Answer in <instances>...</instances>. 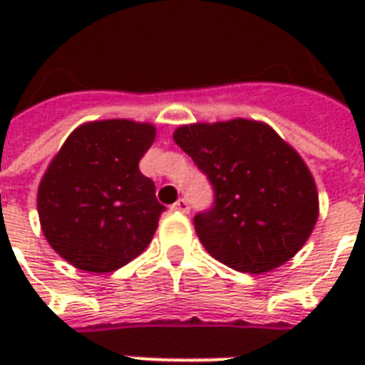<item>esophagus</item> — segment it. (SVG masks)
Segmentation results:
<instances>
[{
    "mask_svg": "<svg viewBox=\"0 0 365 365\" xmlns=\"http://www.w3.org/2000/svg\"><path fill=\"white\" fill-rule=\"evenodd\" d=\"M170 209H172L174 213H190V203H187L185 199H180V201H175Z\"/></svg>",
    "mask_w": 365,
    "mask_h": 365,
    "instance_id": "obj_1",
    "label": "esophagus"
}]
</instances>
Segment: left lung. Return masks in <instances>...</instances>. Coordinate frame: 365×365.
<instances>
[{"label": "left lung", "instance_id": "1", "mask_svg": "<svg viewBox=\"0 0 365 365\" xmlns=\"http://www.w3.org/2000/svg\"><path fill=\"white\" fill-rule=\"evenodd\" d=\"M174 140L213 185V207L193 222L215 260L264 274L303 248L319 193L303 158L274 128L252 119L193 123L175 128Z\"/></svg>", "mask_w": 365, "mask_h": 365}]
</instances>
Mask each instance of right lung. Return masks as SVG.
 <instances>
[{
    "label": "right lung",
    "instance_id": "add662e5",
    "mask_svg": "<svg viewBox=\"0 0 365 365\" xmlns=\"http://www.w3.org/2000/svg\"><path fill=\"white\" fill-rule=\"evenodd\" d=\"M156 138L150 123H83L38 183L36 209L52 250L74 268L105 274L150 245L164 205L138 162Z\"/></svg>",
    "mask_w": 365,
    "mask_h": 365
}]
</instances>
